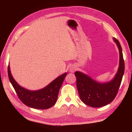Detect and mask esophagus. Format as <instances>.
<instances>
[{"instance_id": "34e87169", "label": "esophagus", "mask_w": 132, "mask_h": 132, "mask_svg": "<svg viewBox=\"0 0 132 132\" xmlns=\"http://www.w3.org/2000/svg\"><path fill=\"white\" fill-rule=\"evenodd\" d=\"M76 70V68L74 67V66H70V67L69 68V72L70 73H74V71H75Z\"/></svg>"}]
</instances>
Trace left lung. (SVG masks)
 I'll return each mask as SVG.
<instances>
[{"label":"left lung","mask_w":132,"mask_h":132,"mask_svg":"<svg viewBox=\"0 0 132 132\" xmlns=\"http://www.w3.org/2000/svg\"><path fill=\"white\" fill-rule=\"evenodd\" d=\"M113 39L119 53L118 70L113 79L109 81L100 82L81 71L75 72L79 96L85 104L90 107H101L109 104L116 96L120 86L125 71V62L120 43L116 38Z\"/></svg>","instance_id":"obj_1"}]
</instances>
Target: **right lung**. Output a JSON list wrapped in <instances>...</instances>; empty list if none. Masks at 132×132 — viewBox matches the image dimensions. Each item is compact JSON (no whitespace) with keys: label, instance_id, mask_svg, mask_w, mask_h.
<instances>
[{"label":"right lung","instance_id":"right-lung-1","mask_svg":"<svg viewBox=\"0 0 132 132\" xmlns=\"http://www.w3.org/2000/svg\"><path fill=\"white\" fill-rule=\"evenodd\" d=\"M7 71L10 82L21 102L28 107L40 110L50 109L56 103L59 89L67 75V73L61 75L42 89L30 90L15 81L11 74L9 64Z\"/></svg>","mask_w":132,"mask_h":132}]
</instances>
